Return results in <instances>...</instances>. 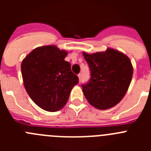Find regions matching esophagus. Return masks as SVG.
Returning <instances> with one entry per match:
<instances>
[{
	"mask_svg": "<svg viewBox=\"0 0 151 151\" xmlns=\"http://www.w3.org/2000/svg\"><path fill=\"white\" fill-rule=\"evenodd\" d=\"M78 79H79V82L81 81V79H82V73H80L78 75Z\"/></svg>",
	"mask_w": 151,
	"mask_h": 151,
	"instance_id": "34e87169",
	"label": "esophagus"
}]
</instances>
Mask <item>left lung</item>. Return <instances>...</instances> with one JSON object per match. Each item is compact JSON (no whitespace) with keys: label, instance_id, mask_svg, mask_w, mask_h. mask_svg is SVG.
<instances>
[{"label":"left lung","instance_id":"1","mask_svg":"<svg viewBox=\"0 0 151 151\" xmlns=\"http://www.w3.org/2000/svg\"><path fill=\"white\" fill-rule=\"evenodd\" d=\"M82 54L91 71L89 82L82 85L87 101L99 110L116 106L123 98L132 81L133 66L130 59L113 48Z\"/></svg>","mask_w":151,"mask_h":151}]
</instances>
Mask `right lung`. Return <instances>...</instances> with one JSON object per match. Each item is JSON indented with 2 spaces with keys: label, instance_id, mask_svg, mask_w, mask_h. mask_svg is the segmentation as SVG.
I'll use <instances>...</instances> for the list:
<instances>
[{
  "label": "right lung",
  "instance_id": "add662e5",
  "mask_svg": "<svg viewBox=\"0 0 151 151\" xmlns=\"http://www.w3.org/2000/svg\"><path fill=\"white\" fill-rule=\"evenodd\" d=\"M68 52L55 45L38 47L22 60L23 84L31 99L41 109L56 112L62 109L78 78L64 59Z\"/></svg>",
  "mask_w": 151,
  "mask_h": 151
}]
</instances>
